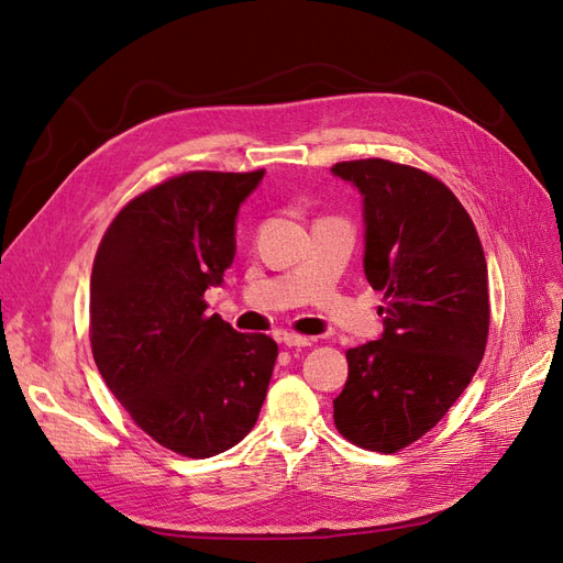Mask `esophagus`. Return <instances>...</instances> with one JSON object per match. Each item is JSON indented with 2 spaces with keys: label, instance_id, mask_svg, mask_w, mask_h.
<instances>
[{
  "label": "esophagus",
  "instance_id": "esophagus-1",
  "mask_svg": "<svg viewBox=\"0 0 563 563\" xmlns=\"http://www.w3.org/2000/svg\"><path fill=\"white\" fill-rule=\"evenodd\" d=\"M279 340L286 347H310L312 345V338H305L298 333H282Z\"/></svg>",
  "mask_w": 563,
  "mask_h": 563
}]
</instances>
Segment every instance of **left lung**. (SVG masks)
Returning a JSON list of instances; mask_svg holds the SVG:
<instances>
[{"label":"left lung","mask_w":563,"mask_h":563,"mask_svg":"<svg viewBox=\"0 0 563 563\" xmlns=\"http://www.w3.org/2000/svg\"><path fill=\"white\" fill-rule=\"evenodd\" d=\"M331 174L362 195L364 275L385 294L380 338L347 350L333 420L352 444L395 453L430 432L479 368L484 249L463 203L420 168L360 159Z\"/></svg>","instance_id":"left-lung-1"}]
</instances>
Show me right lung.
<instances>
[{"label":"right lung","instance_id":"obj_1","mask_svg":"<svg viewBox=\"0 0 563 563\" xmlns=\"http://www.w3.org/2000/svg\"><path fill=\"white\" fill-rule=\"evenodd\" d=\"M265 172H192L129 201L91 272V350L112 395L143 432L187 457H211L251 432L277 343L209 314L236 216Z\"/></svg>","mask_w":563,"mask_h":563}]
</instances>
